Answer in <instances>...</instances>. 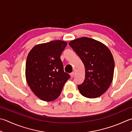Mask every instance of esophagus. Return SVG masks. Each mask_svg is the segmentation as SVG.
Wrapping results in <instances>:
<instances>
[{
	"label": "esophagus",
	"instance_id": "obj_1",
	"mask_svg": "<svg viewBox=\"0 0 132 132\" xmlns=\"http://www.w3.org/2000/svg\"><path fill=\"white\" fill-rule=\"evenodd\" d=\"M70 76L71 78H73L74 76V72H72V73H70Z\"/></svg>",
	"mask_w": 132,
	"mask_h": 132
}]
</instances>
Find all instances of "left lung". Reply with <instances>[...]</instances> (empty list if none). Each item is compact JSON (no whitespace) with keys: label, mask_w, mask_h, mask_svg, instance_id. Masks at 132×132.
Returning <instances> with one entry per match:
<instances>
[{"label":"left lung","mask_w":132,"mask_h":132,"mask_svg":"<svg viewBox=\"0 0 132 132\" xmlns=\"http://www.w3.org/2000/svg\"><path fill=\"white\" fill-rule=\"evenodd\" d=\"M71 46L84 63L85 78L78 88L83 96L95 98L104 93L112 84L114 61L104 44L93 39L82 37L70 42Z\"/></svg>","instance_id":"obj_1"}]
</instances>
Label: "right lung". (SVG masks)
<instances>
[{
    "instance_id": "1",
    "label": "right lung",
    "mask_w": 132,
    "mask_h": 132,
    "mask_svg": "<svg viewBox=\"0 0 132 132\" xmlns=\"http://www.w3.org/2000/svg\"><path fill=\"white\" fill-rule=\"evenodd\" d=\"M67 45L64 41H51L35 46L28 54L26 78L30 89L40 100L51 101L57 98L70 78L64 71L60 58Z\"/></svg>"
}]
</instances>
